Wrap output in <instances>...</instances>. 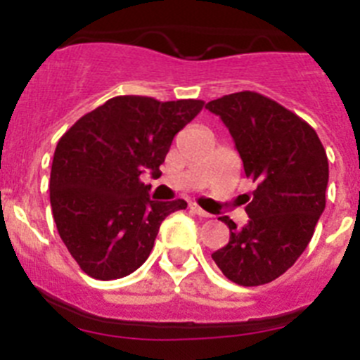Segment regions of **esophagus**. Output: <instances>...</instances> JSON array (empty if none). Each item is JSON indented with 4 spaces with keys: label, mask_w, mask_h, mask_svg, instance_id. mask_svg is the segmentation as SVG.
Listing matches in <instances>:
<instances>
[{
    "label": "esophagus",
    "mask_w": 360,
    "mask_h": 360,
    "mask_svg": "<svg viewBox=\"0 0 360 360\" xmlns=\"http://www.w3.org/2000/svg\"><path fill=\"white\" fill-rule=\"evenodd\" d=\"M191 211L195 212L196 216H200V218H209V216H211L207 211H203V209H200L198 205H191Z\"/></svg>",
    "instance_id": "obj_1"
}]
</instances>
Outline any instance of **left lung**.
Masks as SVG:
<instances>
[{
    "label": "left lung",
    "instance_id": "obj_1",
    "mask_svg": "<svg viewBox=\"0 0 360 360\" xmlns=\"http://www.w3.org/2000/svg\"><path fill=\"white\" fill-rule=\"evenodd\" d=\"M229 128L247 178L257 184L236 227L212 259L227 279L257 287L285 274L310 243L326 205L328 158L316 129L294 111L256 91L224 95L207 104Z\"/></svg>",
    "mask_w": 360,
    "mask_h": 360
}]
</instances>
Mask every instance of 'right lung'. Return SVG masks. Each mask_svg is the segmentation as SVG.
I'll return each mask as SVG.
<instances>
[{"instance_id": "add662e5", "label": "right lung", "mask_w": 360, "mask_h": 360, "mask_svg": "<svg viewBox=\"0 0 360 360\" xmlns=\"http://www.w3.org/2000/svg\"><path fill=\"white\" fill-rule=\"evenodd\" d=\"M203 101L160 103L119 95L86 113L57 142L50 173V203L57 231L82 272L119 279L148 259L160 224L184 200H149L141 182L160 165L180 129Z\"/></svg>"}]
</instances>
